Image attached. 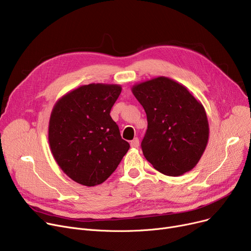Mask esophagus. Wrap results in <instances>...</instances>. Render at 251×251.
I'll return each instance as SVG.
<instances>
[{
  "mask_svg": "<svg viewBox=\"0 0 251 251\" xmlns=\"http://www.w3.org/2000/svg\"><path fill=\"white\" fill-rule=\"evenodd\" d=\"M130 146L132 148H138L139 147V139L138 138H134L132 141H131Z\"/></svg>",
  "mask_w": 251,
  "mask_h": 251,
  "instance_id": "1",
  "label": "esophagus"
}]
</instances>
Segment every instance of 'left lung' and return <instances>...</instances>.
I'll return each instance as SVG.
<instances>
[{
	"mask_svg": "<svg viewBox=\"0 0 251 251\" xmlns=\"http://www.w3.org/2000/svg\"><path fill=\"white\" fill-rule=\"evenodd\" d=\"M148 118L143 155L167 176L189 172L203 154L208 121L202 103L173 79L160 76L131 88Z\"/></svg>",
	"mask_w": 251,
	"mask_h": 251,
	"instance_id": "8db88e82",
	"label": "left lung"
}]
</instances>
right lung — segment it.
<instances>
[{
	"label": "right lung",
	"mask_w": 251,
	"mask_h": 251,
	"mask_svg": "<svg viewBox=\"0 0 251 251\" xmlns=\"http://www.w3.org/2000/svg\"><path fill=\"white\" fill-rule=\"evenodd\" d=\"M119 84L90 83L63 96L51 110L49 143L63 172L84 186L107 180L130 146L110 116Z\"/></svg>",
	"instance_id": "add662e5"
}]
</instances>
